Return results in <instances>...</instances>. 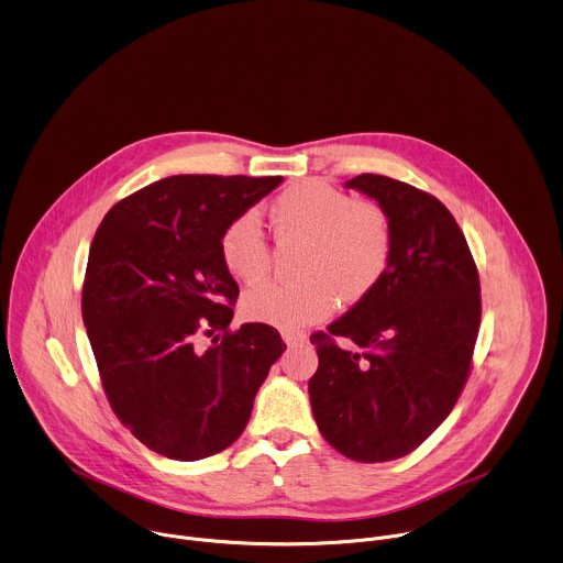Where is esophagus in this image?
Returning a JSON list of instances; mask_svg holds the SVG:
<instances>
[{
  "label": "esophagus",
  "mask_w": 563,
  "mask_h": 563,
  "mask_svg": "<svg viewBox=\"0 0 563 563\" xmlns=\"http://www.w3.org/2000/svg\"><path fill=\"white\" fill-rule=\"evenodd\" d=\"M283 340L294 346V344H300L307 340V333L305 331H283Z\"/></svg>",
  "instance_id": "1"
}]
</instances>
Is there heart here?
Masks as SVG:
<instances>
[{
    "label": "heart",
    "instance_id": "b5f03b06",
    "mask_svg": "<svg viewBox=\"0 0 563 563\" xmlns=\"http://www.w3.org/2000/svg\"><path fill=\"white\" fill-rule=\"evenodd\" d=\"M276 241H305L300 283H267L243 298V316L283 331L324 320L338 300H364L386 276L395 232L388 212L368 199H355L322 179L285 188L267 208ZM225 269L258 283L272 269V247L252 212L234 217L221 232Z\"/></svg>",
    "mask_w": 563,
    "mask_h": 563
}]
</instances>
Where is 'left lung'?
<instances>
[{
  "mask_svg": "<svg viewBox=\"0 0 563 563\" xmlns=\"http://www.w3.org/2000/svg\"><path fill=\"white\" fill-rule=\"evenodd\" d=\"M346 186L388 212L395 250L382 283L311 335L320 364L309 397L331 448L357 463H388L415 452L456 406L481 329V278L463 230L434 195L373 173ZM340 336L356 346L342 350Z\"/></svg>",
  "mask_w": 563,
  "mask_h": 563,
  "instance_id": "left-lung-1",
  "label": "left lung"
}]
</instances>
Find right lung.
<instances>
[{
  "label": "right lung",
  "instance_id": "right-lung-1",
  "mask_svg": "<svg viewBox=\"0 0 563 563\" xmlns=\"http://www.w3.org/2000/svg\"><path fill=\"white\" fill-rule=\"evenodd\" d=\"M280 181L173 175L120 199L93 234L82 322L113 415L155 454L230 448L287 349L269 324L230 329L239 285L219 252L223 228Z\"/></svg>",
  "mask_w": 563,
  "mask_h": 563
}]
</instances>
